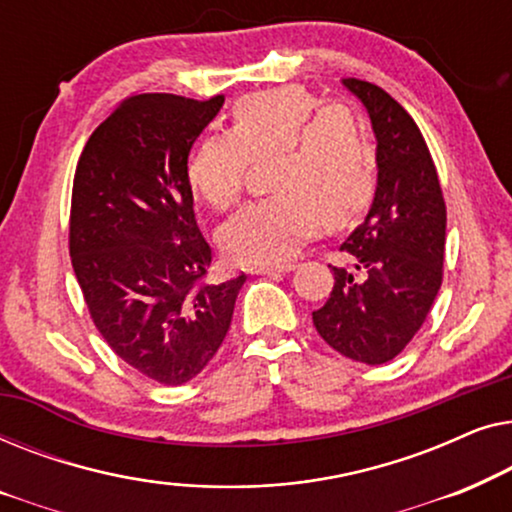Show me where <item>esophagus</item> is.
<instances>
[{
	"label": "esophagus",
	"mask_w": 512,
	"mask_h": 512,
	"mask_svg": "<svg viewBox=\"0 0 512 512\" xmlns=\"http://www.w3.org/2000/svg\"><path fill=\"white\" fill-rule=\"evenodd\" d=\"M296 265L293 263H282V265H258L254 268L256 275H284V272H291Z\"/></svg>",
	"instance_id": "esophagus-1"
}]
</instances>
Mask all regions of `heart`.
<instances>
[{
    "label": "heart",
    "instance_id": "b5f03b06",
    "mask_svg": "<svg viewBox=\"0 0 512 512\" xmlns=\"http://www.w3.org/2000/svg\"><path fill=\"white\" fill-rule=\"evenodd\" d=\"M277 195L251 202L221 228L228 258L282 263L324 226H347L375 195L377 153L363 118L345 104L319 107L300 86L251 93L235 102L230 130L195 146L186 179L195 198L226 212L240 198L247 165L272 158Z\"/></svg>",
    "mask_w": 512,
    "mask_h": 512
}]
</instances>
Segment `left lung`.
Returning <instances> with one entry per match:
<instances>
[{"label":"left lung","mask_w":512,"mask_h":512,"mask_svg":"<svg viewBox=\"0 0 512 512\" xmlns=\"http://www.w3.org/2000/svg\"><path fill=\"white\" fill-rule=\"evenodd\" d=\"M366 107L377 139V186L366 219L340 244L354 268H335L317 333L352 361L380 366L415 338L443 282L445 200L417 123L380 86L342 79Z\"/></svg>","instance_id":"8db88e82"}]
</instances>
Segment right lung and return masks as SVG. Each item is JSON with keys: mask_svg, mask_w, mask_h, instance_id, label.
Returning <instances> with one entry per match:
<instances>
[{"mask_svg": "<svg viewBox=\"0 0 512 512\" xmlns=\"http://www.w3.org/2000/svg\"><path fill=\"white\" fill-rule=\"evenodd\" d=\"M223 95H135L90 135L74 174L69 256L116 356L179 387L219 352L244 275L205 282L212 249L193 212L188 153Z\"/></svg>", "mask_w": 512, "mask_h": 512, "instance_id": "obj_1", "label": "right lung"}]
</instances>
